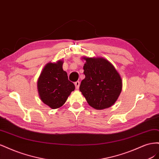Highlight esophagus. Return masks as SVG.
I'll return each mask as SVG.
<instances>
[{
	"label": "esophagus",
	"instance_id": "esophagus-1",
	"mask_svg": "<svg viewBox=\"0 0 159 159\" xmlns=\"http://www.w3.org/2000/svg\"><path fill=\"white\" fill-rule=\"evenodd\" d=\"M80 84V81H75V88H76V89H79Z\"/></svg>",
	"mask_w": 159,
	"mask_h": 159
}]
</instances>
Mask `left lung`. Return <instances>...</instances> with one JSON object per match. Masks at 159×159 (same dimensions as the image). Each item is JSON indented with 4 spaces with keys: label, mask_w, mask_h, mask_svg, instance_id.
I'll return each instance as SVG.
<instances>
[{
    "label": "left lung",
    "mask_w": 159,
    "mask_h": 159,
    "mask_svg": "<svg viewBox=\"0 0 159 159\" xmlns=\"http://www.w3.org/2000/svg\"><path fill=\"white\" fill-rule=\"evenodd\" d=\"M85 64L80 91L91 107L102 110L115 103L122 89V80L111 63L103 57H84Z\"/></svg>",
    "instance_id": "8db88e82"
}]
</instances>
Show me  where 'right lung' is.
<instances>
[{
  "instance_id": "obj_1",
  "label": "right lung",
  "mask_w": 159,
  "mask_h": 159,
  "mask_svg": "<svg viewBox=\"0 0 159 159\" xmlns=\"http://www.w3.org/2000/svg\"><path fill=\"white\" fill-rule=\"evenodd\" d=\"M63 61L49 62L42 70L38 80L37 88L42 102L54 109L63 105L74 91V84L68 80V74L63 70Z\"/></svg>"
}]
</instances>
